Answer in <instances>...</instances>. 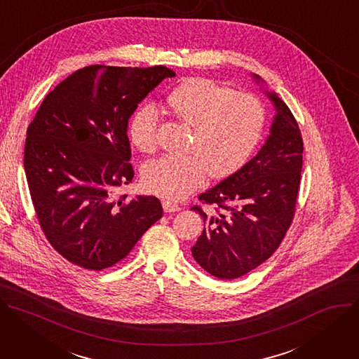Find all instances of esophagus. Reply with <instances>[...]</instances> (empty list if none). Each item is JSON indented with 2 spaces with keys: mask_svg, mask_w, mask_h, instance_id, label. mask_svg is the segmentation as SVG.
Instances as JSON below:
<instances>
[{
  "mask_svg": "<svg viewBox=\"0 0 359 359\" xmlns=\"http://www.w3.org/2000/svg\"><path fill=\"white\" fill-rule=\"evenodd\" d=\"M163 207H164V211H165V212H177V211L181 210L180 205L172 204V203H170V201H164V203H163Z\"/></svg>",
  "mask_w": 359,
  "mask_h": 359,
  "instance_id": "34e87169",
  "label": "esophagus"
}]
</instances>
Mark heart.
<instances>
[{
	"instance_id": "1",
	"label": "heart",
	"mask_w": 359,
	"mask_h": 359,
	"mask_svg": "<svg viewBox=\"0 0 359 359\" xmlns=\"http://www.w3.org/2000/svg\"><path fill=\"white\" fill-rule=\"evenodd\" d=\"M172 115L192 128L185 156H163L142 170L144 188L165 201L184 200L200 188L208 172L225 178L241 170L257 149L265 128L262 101L250 93H235L208 78H189L167 97ZM161 115L144 105L130 121V138L144 154L158 147Z\"/></svg>"
}]
</instances>
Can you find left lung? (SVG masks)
Returning <instances> with one entry per match:
<instances>
[{"mask_svg":"<svg viewBox=\"0 0 359 359\" xmlns=\"http://www.w3.org/2000/svg\"><path fill=\"white\" fill-rule=\"evenodd\" d=\"M257 81L259 76L254 75ZM276 114L259 152L232 175L198 196L191 210L204 231L191 248L194 259L221 280H235L265 262L292 224L302 171L304 142L297 119L275 93Z\"/></svg>","mask_w":359,"mask_h":359,"instance_id":"8db88e82","label":"left lung"}]
</instances>
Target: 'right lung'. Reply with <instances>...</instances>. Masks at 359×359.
Segmentation results:
<instances>
[{"mask_svg":"<svg viewBox=\"0 0 359 359\" xmlns=\"http://www.w3.org/2000/svg\"><path fill=\"white\" fill-rule=\"evenodd\" d=\"M167 76L175 72L164 65L81 68L48 93L28 126L32 205L51 247L74 265H115L163 217L158 198L128 200L118 189L134 178L128 119Z\"/></svg>","mask_w":359,"mask_h":359,"instance_id":"1","label":"right lung"}]
</instances>
